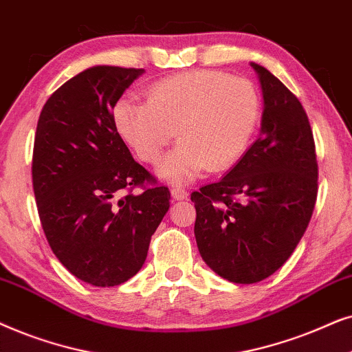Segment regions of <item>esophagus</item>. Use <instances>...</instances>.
<instances>
[{
  "mask_svg": "<svg viewBox=\"0 0 352 352\" xmlns=\"http://www.w3.org/2000/svg\"><path fill=\"white\" fill-rule=\"evenodd\" d=\"M170 195H172V198L177 199V201L186 199V196H188V193H186V190L182 188V186H172Z\"/></svg>",
  "mask_w": 352,
  "mask_h": 352,
  "instance_id": "obj_1",
  "label": "esophagus"
}]
</instances>
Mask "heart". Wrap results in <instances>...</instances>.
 Returning <instances> with one entry per match:
<instances>
[{"mask_svg":"<svg viewBox=\"0 0 352 352\" xmlns=\"http://www.w3.org/2000/svg\"><path fill=\"white\" fill-rule=\"evenodd\" d=\"M259 117L256 87L215 70L168 75L148 87L146 102L124 96L112 109L116 130L143 162L161 161L177 130L180 144L161 167L172 182L233 166L250 146Z\"/></svg>","mask_w":352,"mask_h":352,"instance_id":"1","label":"heart"}]
</instances>
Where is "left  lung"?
Instances as JSON below:
<instances>
[{
    "mask_svg": "<svg viewBox=\"0 0 352 352\" xmlns=\"http://www.w3.org/2000/svg\"><path fill=\"white\" fill-rule=\"evenodd\" d=\"M261 137L222 180L191 193L203 261L233 283H257L296 250L317 199V156L307 114L262 65Z\"/></svg>",
    "mask_w": 352,
    "mask_h": 352,
    "instance_id": "8db88e82",
    "label": "left lung"
}]
</instances>
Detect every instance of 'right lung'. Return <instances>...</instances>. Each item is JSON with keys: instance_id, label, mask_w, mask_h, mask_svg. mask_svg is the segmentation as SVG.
I'll use <instances>...</instances> for the list:
<instances>
[{"instance_id": "right-lung-1", "label": "right lung", "mask_w": 352, "mask_h": 352, "mask_svg": "<svg viewBox=\"0 0 352 352\" xmlns=\"http://www.w3.org/2000/svg\"><path fill=\"white\" fill-rule=\"evenodd\" d=\"M143 72L83 70L48 98L36 125L32 182L41 227L60 264L93 287H116L142 269L170 208V191L135 161L112 122Z\"/></svg>"}]
</instances>
